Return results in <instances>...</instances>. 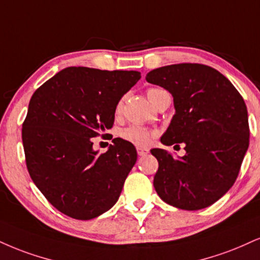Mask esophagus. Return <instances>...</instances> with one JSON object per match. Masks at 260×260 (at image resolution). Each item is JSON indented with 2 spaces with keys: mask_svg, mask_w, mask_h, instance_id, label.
<instances>
[{
  "mask_svg": "<svg viewBox=\"0 0 260 260\" xmlns=\"http://www.w3.org/2000/svg\"><path fill=\"white\" fill-rule=\"evenodd\" d=\"M137 152H138L139 156H145L149 154V150L145 148H137Z\"/></svg>",
  "mask_w": 260,
  "mask_h": 260,
  "instance_id": "1",
  "label": "esophagus"
}]
</instances>
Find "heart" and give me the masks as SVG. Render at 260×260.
Instances as JSON below:
<instances>
[{
	"label": "heart",
	"instance_id": "obj_1",
	"mask_svg": "<svg viewBox=\"0 0 260 260\" xmlns=\"http://www.w3.org/2000/svg\"><path fill=\"white\" fill-rule=\"evenodd\" d=\"M161 92H164V89L150 88V89H148V92H146V94H148L150 102L152 103L154 102L155 96ZM121 108H122V103L120 102L116 106V112H120ZM151 136H152V133L150 132L149 129H146V128L140 127V126H136V124L124 128V129L121 132L122 139L127 140V142L132 143V144H134V145H139V146H144V145H146V144H149L150 139H151Z\"/></svg>",
	"mask_w": 260,
	"mask_h": 260
}]
</instances>
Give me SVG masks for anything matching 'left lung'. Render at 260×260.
Wrapping results in <instances>:
<instances>
[{"mask_svg": "<svg viewBox=\"0 0 260 260\" xmlns=\"http://www.w3.org/2000/svg\"><path fill=\"white\" fill-rule=\"evenodd\" d=\"M145 79L173 96L176 114L161 143H184L186 151L174 158L164 149L151 150L158 161L156 192L166 203L186 211L213 205L234 185L248 149L243 98L224 75L202 64L167 65Z\"/></svg>", "mask_w": 260, "mask_h": 260, "instance_id": "8db88e82", "label": "left lung"}]
</instances>
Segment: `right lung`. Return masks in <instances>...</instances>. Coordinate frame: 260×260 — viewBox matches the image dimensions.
Returning a JSON list of instances; mask_svg holds the SVG:
<instances>
[{"label": "right lung", "instance_id": "1", "mask_svg": "<svg viewBox=\"0 0 260 260\" xmlns=\"http://www.w3.org/2000/svg\"><path fill=\"white\" fill-rule=\"evenodd\" d=\"M140 77L139 71L71 67L31 96L21 131L26 167L61 213L88 220L117 202L137 150L115 138L108 151L99 154L90 138L110 129L118 102Z\"/></svg>", "mask_w": 260, "mask_h": 260}]
</instances>
